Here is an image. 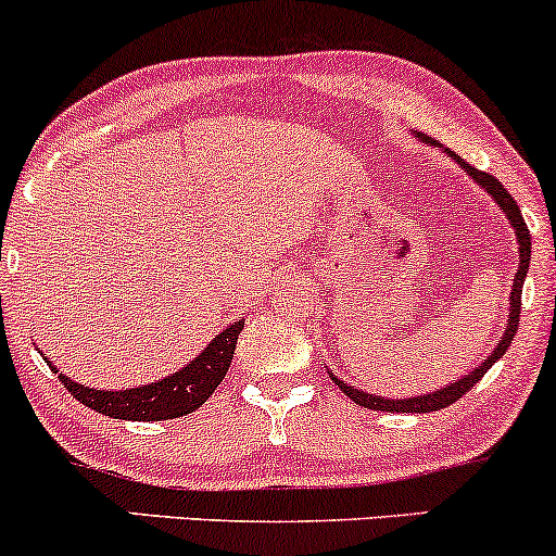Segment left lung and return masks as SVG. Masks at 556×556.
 I'll return each instance as SVG.
<instances>
[{"instance_id":"1","label":"left lung","mask_w":556,"mask_h":556,"mask_svg":"<svg viewBox=\"0 0 556 556\" xmlns=\"http://www.w3.org/2000/svg\"><path fill=\"white\" fill-rule=\"evenodd\" d=\"M417 139L422 144H430V148H441V144L435 142L432 137H425V134H417ZM443 152L451 157V161L456 163L469 179L475 181L478 187H483L488 194H491L493 200H496L498 211L504 213L506 218H509L511 229H515V240H517V250H520V266H517L515 271V279H511V292H509V314H506V327L502 332V338H498V343L493 345V351L488 353L483 362L478 364L475 369H469L467 375H462L459 380H451L448 386L432 390V393H422V395H412V399H388V395H375V393H367V390H358L356 386H348L343 377H338L334 371H329V377H332V382L338 386L348 399L353 401V404L364 406V408H377V412H414V414H425V412H438V408H446L454 404V401H459L462 395L467 393L469 388L475 386V382L480 380V377L485 375L488 369L493 367V364L498 362V358L504 356L506 348L511 345V338L517 334V327H520V306H522V285H526V277H528V266H530V231L526 227V218H522L520 213V205L515 203V198H511L509 192H506L502 181L496 179V176L485 174V170H478L472 168L465 157L454 155V152L443 148Z\"/></svg>"}]
</instances>
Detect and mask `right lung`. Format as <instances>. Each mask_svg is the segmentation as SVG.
<instances>
[{"label":"right lung","instance_id":"obj_1","mask_svg":"<svg viewBox=\"0 0 556 556\" xmlns=\"http://www.w3.org/2000/svg\"><path fill=\"white\" fill-rule=\"evenodd\" d=\"M245 327V319H237L218 332L192 362L176 369L174 375L161 377V380L148 382V386L124 388V390H100L91 386H81L78 380H71L41 353L50 369L60 377L68 393L84 406L105 414L113 419H131V422H163V419L187 417L194 408H200L211 399V393L222 386L227 377L231 356H235L237 334Z\"/></svg>","mask_w":556,"mask_h":556}]
</instances>
